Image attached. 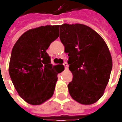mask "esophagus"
I'll list each match as a JSON object with an SVG mask.
<instances>
[{"mask_svg":"<svg viewBox=\"0 0 122 122\" xmlns=\"http://www.w3.org/2000/svg\"><path fill=\"white\" fill-rule=\"evenodd\" d=\"M63 64H64V67H65V69H68V64L66 63V62H64Z\"/></svg>","mask_w":122,"mask_h":122,"instance_id":"esophagus-1","label":"esophagus"}]
</instances>
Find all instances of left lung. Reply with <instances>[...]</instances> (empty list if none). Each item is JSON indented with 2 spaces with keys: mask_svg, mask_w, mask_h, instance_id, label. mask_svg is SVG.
<instances>
[{
  "mask_svg": "<svg viewBox=\"0 0 122 122\" xmlns=\"http://www.w3.org/2000/svg\"><path fill=\"white\" fill-rule=\"evenodd\" d=\"M60 39L73 74L70 95L82 105L95 103L104 94L113 66L107 45L96 31L81 24L60 25Z\"/></svg>",
  "mask_w": 122,
  "mask_h": 122,
  "instance_id": "obj_1",
  "label": "left lung"
}]
</instances>
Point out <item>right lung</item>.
<instances>
[{"label":"right lung","mask_w":122,"mask_h":122,"mask_svg":"<svg viewBox=\"0 0 122 122\" xmlns=\"http://www.w3.org/2000/svg\"><path fill=\"white\" fill-rule=\"evenodd\" d=\"M59 27L47 25L30 29L12 49L9 75L18 94L30 105H39L51 98L58 74L64 68L60 64L53 66L46 52L59 36Z\"/></svg>","instance_id":"right-lung-1"}]
</instances>
